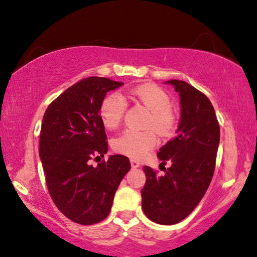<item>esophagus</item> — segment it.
Instances as JSON below:
<instances>
[{
    "label": "esophagus",
    "mask_w": 257,
    "mask_h": 257,
    "mask_svg": "<svg viewBox=\"0 0 257 257\" xmlns=\"http://www.w3.org/2000/svg\"><path fill=\"white\" fill-rule=\"evenodd\" d=\"M131 163H132V168H134V169L139 168V167H140V162H139V161H136V160H131Z\"/></svg>",
    "instance_id": "1"
}]
</instances>
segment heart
<instances>
[{
    "mask_svg": "<svg viewBox=\"0 0 257 257\" xmlns=\"http://www.w3.org/2000/svg\"><path fill=\"white\" fill-rule=\"evenodd\" d=\"M125 100L139 102L150 110L147 128H154L161 135L168 134L175 126V114L172 109V98L162 88L153 83L138 85L122 94H110L102 100L98 109L100 118L105 128L115 129L121 123L126 110ZM157 143L153 131H125L112 139L111 146L121 155L141 159Z\"/></svg>",
    "mask_w": 257,
    "mask_h": 257,
    "instance_id": "obj_1",
    "label": "heart"
}]
</instances>
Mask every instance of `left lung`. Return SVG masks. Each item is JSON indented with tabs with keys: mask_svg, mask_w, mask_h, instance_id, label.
<instances>
[{
	"mask_svg": "<svg viewBox=\"0 0 257 257\" xmlns=\"http://www.w3.org/2000/svg\"><path fill=\"white\" fill-rule=\"evenodd\" d=\"M180 95L181 119L177 135L164 145L157 157L164 175L143 167L147 181L141 190L146 216L159 224H175L193 211L213 179L220 143V124L206 95L184 81L170 80Z\"/></svg>",
	"mask_w": 257,
	"mask_h": 257,
	"instance_id": "8db88e82",
	"label": "left lung"
}]
</instances>
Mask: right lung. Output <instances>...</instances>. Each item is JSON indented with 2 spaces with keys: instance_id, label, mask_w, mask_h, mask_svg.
I'll use <instances>...</instances> for the list:
<instances>
[{
  "instance_id": "obj_1",
  "label": "right lung",
  "mask_w": 257,
  "mask_h": 257,
  "mask_svg": "<svg viewBox=\"0 0 257 257\" xmlns=\"http://www.w3.org/2000/svg\"><path fill=\"white\" fill-rule=\"evenodd\" d=\"M122 84L105 77L83 78L55 98L44 112L39 153L48 191L61 213L76 223L104 220L131 169L129 159L123 155H110L97 167L89 164L108 150L98 114L101 102Z\"/></svg>"
}]
</instances>
